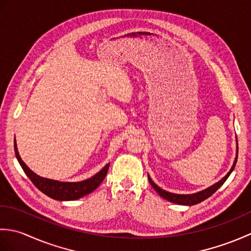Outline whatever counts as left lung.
<instances>
[{"mask_svg": "<svg viewBox=\"0 0 251 251\" xmlns=\"http://www.w3.org/2000/svg\"><path fill=\"white\" fill-rule=\"evenodd\" d=\"M237 153H238V148H237ZM236 162H237V155L235 157V161H234V164L233 166L231 168L230 172L227 173V175L226 176V177H223L219 182H217L216 184L209 186V188L204 190V191H201L199 192V193H195V194H191V195H181V194H175V193H170V192H167V191H164L162 190L159 186H157L155 183L153 182V181L151 180V178L149 177V181H150V184L153 186L154 190H155L158 195L163 197V199L167 200L169 201L172 202H176V204H179V205H188V206H192V205H196V204H200L201 201L207 200L208 197H210L212 194L215 193V192L220 188V186L226 182V179L228 178V176L231 175V173L233 172L234 167H235L236 165Z\"/></svg>", "mask_w": 251, "mask_h": 251, "instance_id": "1", "label": "left lung"}]
</instances>
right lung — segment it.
Returning <instances> with one entry per match:
<instances>
[{
    "label": "right lung",
    "mask_w": 251,
    "mask_h": 251,
    "mask_svg": "<svg viewBox=\"0 0 251 251\" xmlns=\"http://www.w3.org/2000/svg\"><path fill=\"white\" fill-rule=\"evenodd\" d=\"M14 148L16 157H17L20 166L23 167L24 172L32 181V183H33L41 192H43L44 194L50 196V199H54L57 201H74L79 199V197H83L85 195L92 193V192L97 189L101 184V182H102L110 166V164H106L98 174H96L94 177L87 180L79 181V182H60V181L42 178L40 176L34 174L23 162V159L20 158L17 150V145H16V140L14 141Z\"/></svg>",
    "instance_id": "add662e5"
}]
</instances>
